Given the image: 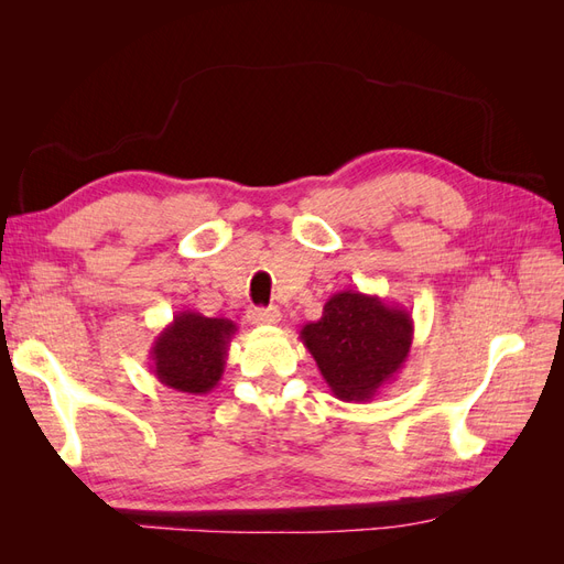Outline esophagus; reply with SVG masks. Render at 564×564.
<instances>
[{
    "instance_id": "1",
    "label": "esophagus",
    "mask_w": 564,
    "mask_h": 564,
    "mask_svg": "<svg viewBox=\"0 0 564 564\" xmlns=\"http://www.w3.org/2000/svg\"><path fill=\"white\" fill-rule=\"evenodd\" d=\"M247 317L256 327H270V324H278L282 315L278 308H251Z\"/></svg>"
}]
</instances>
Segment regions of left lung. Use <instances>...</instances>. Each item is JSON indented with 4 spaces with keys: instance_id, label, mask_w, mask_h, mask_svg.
Masks as SVG:
<instances>
[{
    "instance_id": "8db88e82",
    "label": "left lung",
    "mask_w": 564,
    "mask_h": 564,
    "mask_svg": "<svg viewBox=\"0 0 564 564\" xmlns=\"http://www.w3.org/2000/svg\"><path fill=\"white\" fill-rule=\"evenodd\" d=\"M414 338V319L398 303L362 292L334 294L317 322L301 329L334 395L344 402H369L404 367Z\"/></svg>"
}]
</instances>
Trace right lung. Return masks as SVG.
Listing matches in <instances>:
<instances>
[{"label":"right lung","mask_w":564,"mask_h":564,"mask_svg":"<svg viewBox=\"0 0 564 564\" xmlns=\"http://www.w3.org/2000/svg\"><path fill=\"white\" fill-rule=\"evenodd\" d=\"M237 324L226 317L176 313L150 348V371L166 388L207 395L224 377Z\"/></svg>","instance_id":"right-lung-1"}]
</instances>
